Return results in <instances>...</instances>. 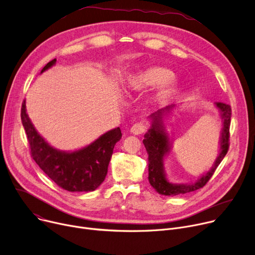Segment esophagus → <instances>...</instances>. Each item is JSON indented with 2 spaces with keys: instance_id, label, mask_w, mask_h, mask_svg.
Segmentation results:
<instances>
[{
  "instance_id": "34e87169",
  "label": "esophagus",
  "mask_w": 255,
  "mask_h": 255,
  "mask_svg": "<svg viewBox=\"0 0 255 255\" xmlns=\"http://www.w3.org/2000/svg\"><path fill=\"white\" fill-rule=\"evenodd\" d=\"M145 130H146V125H145L144 122L135 123V124L131 127V129H130L131 133H133V134H135V135L142 134Z\"/></svg>"
}]
</instances>
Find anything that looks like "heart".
Masks as SVG:
<instances>
[{
    "instance_id": "obj_1",
    "label": "heart",
    "mask_w": 255,
    "mask_h": 255,
    "mask_svg": "<svg viewBox=\"0 0 255 255\" xmlns=\"http://www.w3.org/2000/svg\"><path fill=\"white\" fill-rule=\"evenodd\" d=\"M178 81L171 71L162 66H149L135 72L126 79V86L132 91H144L157 88L154 94L155 100H161L172 93L177 87Z\"/></svg>"
}]
</instances>
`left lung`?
<instances>
[{"label": "left lung", "instance_id": "8db88e82", "mask_svg": "<svg viewBox=\"0 0 255 255\" xmlns=\"http://www.w3.org/2000/svg\"><path fill=\"white\" fill-rule=\"evenodd\" d=\"M175 106H168L161 109L148 118L150 120V127L144 134L143 144L148 155V181L160 195L176 196L197 191L204 186L213 175L215 169L223 161L229 149L230 138V125L232 110L229 105L223 103H215L220 117H222L223 129L219 139V152L213 166L207 173L201 175L195 182L192 183H172L168 180L164 168L165 157L168 156L171 149V141L169 139L166 127L164 125V118L171 113Z\"/></svg>", "mask_w": 255, "mask_h": 255}]
</instances>
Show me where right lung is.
<instances>
[{
  "instance_id": "add662e5",
  "label": "right lung",
  "mask_w": 255,
  "mask_h": 255,
  "mask_svg": "<svg viewBox=\"0 0 255 255\" xmlns=\"http://www.w3.org/2000/svg\"><path fill=\"white\" fill-rule=\"evenodd\" d=\"M55 63L56 59L48 62L41 74ZM21 122L32 159L61 189L69 192H93L104 182L114 146L122 137L120 128L106 132L83 148L64 151L50 145L33 127L26 113L25 100L21 107Z\"/></svg>"
}]
</instances>
